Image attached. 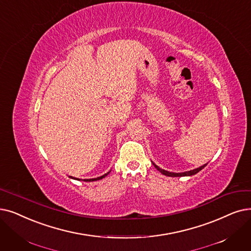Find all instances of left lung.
<instances>
[{
    "label": "left lung",
    "mask_w": 251,
    "mask_h": 251,
    "mask_svg": "<svg viewBox=\"0 0 251 251\" xmlns=\"http://www.w3.org/2000/svg\"><path fill=\"white\" fill-rule=\"evenodd\" d=\"M152 165L155 166V168L157 169V170H159L162 174H164V176H171V177H177V176H194V174H196V173H198L200 170H202L207 164H205V165H203V166H201V167H199V168H196V169H193V170H190V171H186V172H182V173H173V172H169V171H166V170H164V169H161L160 167H158L156 164H154V163H152Z\"/></svg>",
    "instance_id": "1"
}]
</instances>
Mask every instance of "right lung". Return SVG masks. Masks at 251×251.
I'll use <instances>...</instances> for the list:
<instances>
[{
  "instance_id": "right-lung-1",
  "label": "right lung",
  "mask_w": 251,
  "mask_h": 251,
  "mask_svg": "<svg viewBox=\"0 0 251 251\" xmlns=\"http://www.w3.org/2000/svg\"><path fill=\"white\" fill-rule=\"evenodd\" d=\"M108 174V172L107 173H105V174H103V176H100V177H96V178H90V179H84V181H94V180H99V179H101V178H103V177H105ZM71 178H74V177H72L71 176Z\"/></svg>"
}]
</instances>
